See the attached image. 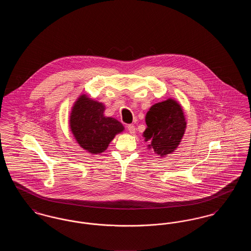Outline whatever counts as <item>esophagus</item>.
I'll list each match as a JSON object with an SVG mask.
<instances>
[{
    "label": "esophagus",
    "instance_id": "obj_1",
    "mask_svg": "<svg viewBox=\"0 0 251 251\" xmlns=\"http://www.w3.org/2000/svg\"><path fill=\"white\" fill-rule=\"evenodd\" d=\"M128 131L131 132V134H134L135 133V126H133V125H128Z\"/></svg>",
    "mask_w": 251,
    "mask_h": 251
}]
</instances>
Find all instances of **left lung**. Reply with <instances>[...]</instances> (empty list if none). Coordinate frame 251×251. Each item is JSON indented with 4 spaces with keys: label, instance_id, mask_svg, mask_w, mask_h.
I'll return each mask as SVG.
<instances>
[{
    "label": "left lung",
    "instance_id": "1",
    "mask_svg": "<svg viewBox=\"0 0 251 251\" xmlns=\"http://www.w3.org/2000/svg\"><path fill=\"white\" fill-rule=\"evenodd\" d=\"M143 132L149 150H153L158 158L172 154L179 147L186 130V119L181 104L175 99L168 98L149 109Z\"/></svg>",
    "mask_w": 251,
    "mask_h": 251
}]
</instances>
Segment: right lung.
<instances>
[{
    "mask_svg": "<svg viewBox=\"0 0 251 251\" xmlns=\"http://www.w3.org/2000/svg\"><path fill=\"white\" fill-rule=\"evenodd\" d=\"M104 103L81 94L70 114L73 137L83 150L93 155L105 151L115 136L125 130L119 120L104 116Z\"/></svg>",
    "mask_w": 251,
    "mask_h": 251,
    "instance_id": "right-lung-1",
    "label": "right lung"
}]
</instances>
